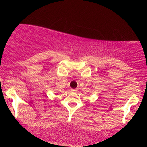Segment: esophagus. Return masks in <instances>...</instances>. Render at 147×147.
<instances>
[{
  "label": "esophagus",
  "mask_w": 147,
  "mask_h": 147,
  "mask_svg": "<svg viewBox=\"0 0 147 147\" xmlns=\"http://www.w3.org/2000/svg\"><path fill=\"white\" fill-rule=\"evenodd\" d=\"M77 90H78V88H76V89H72V91H77Z\"/></svg>",
  "instance_id": "esophagus-1"
}]
</instances>
